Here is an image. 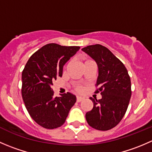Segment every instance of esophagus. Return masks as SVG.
<instances>
[{"instance_id": "34e87169", "label": "esophagus", "mask_w": 152, "mask_h": 152, "mask_svg": "<svg viewBox=\"0 0 152 152\" xmlns=\"http://www.w3.org/2000/svg\"><path fill=\"white\" fill-rule=\"evenodd\" d=\"M82 100H83V98L81 97V96H77V97H76V102H82Z\"/></svg>"}]
</instances>
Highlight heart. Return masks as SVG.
I'll return each mask as SVG.
<instances>
[{"label":"heart","mask_w":152,"mask_h":152,"mask_svg":"<svg viewBox=\"0 0 152 152\" xmlns=\"http://www.w3.org/2000/svg\"><path fill=\"white\" fill-rule=\"evenodd\" d=\"M88 61H90V59H86L85 62H88ZM76 91H77V92H79V93H81V92L83 91V87H81V86H77V87H76Z\"/></svg>","instance_id":"obj_1"}]
</instances>
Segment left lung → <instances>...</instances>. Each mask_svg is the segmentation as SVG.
I'll use <instances>...</instances> for the list:
<instances>
[{
  "label": "left lung",
  "instance_id": "1",
  "mask_svg": "<svg viewBox=\"0 0 152 152\" xmlns=\"http://www.w3.org/2000/svg\"><path fill=\"white\" fill-rule=\"evenodd\" d=\"M97 63L99 67L96 93L101 92L99 100L90 97L93 107L85 115L93 128L101 131L117 126L126 112L132 95L131 80L124 65L109 50L99 44L82 49Z\"/></svg>",
  "mask_w": 152,
  "mask_h": 152
}]
</instances>
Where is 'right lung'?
<instances>
[{
	"instance_id": "obj_1",
	"label": "right lung",
	"mask_w": 152,
	"mask_h": 152,
	"mask_svg": "<svg viewBox=\"0 0 152 152\" xmlns=\"http://www.w3.org/2000/svg\"><path fill=\"white\" fill-rule=\"evenodd\" d=\"M79 46L44 45L28 60L22 73V97L31 118L43 128L56 129L63 125L76 102L70 93L54 97L53 81L62 76L63 66L76 54Z\"/></svg>"
}]
</instances>
